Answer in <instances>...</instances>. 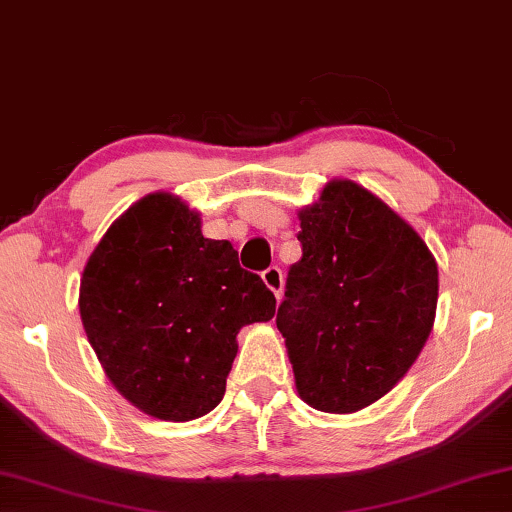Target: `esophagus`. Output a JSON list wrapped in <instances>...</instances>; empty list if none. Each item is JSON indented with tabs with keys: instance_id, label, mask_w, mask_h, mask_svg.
I'll return each instance as SVG.
<instances>
[{
	"instance_id": "esophagus-1",
	"label": "esophagus",
	"mask_w": 512,
	"mask_h": 512,
	"mask_svg": "<svg viewBox=\"0 0 512 512\" xmlns=\"http://www.w3.org/2000/svg\"><path fill=\"white\" fill-rule=\"evenodd\" d=\"M262 280L264 285L273 291L275 298L280 300L282 291H285V275H282V269H278V266H269V269L262 273Z\"/></svg>"
}]
</instances>
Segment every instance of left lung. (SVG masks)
I'll return each mask as SVG.
<instances>
[{
	"instance_id": "8db88e82",
	"label": "left lung",
	"mask_w": 512,
	"mask_h": 512,
	"mask_svg": "<svg viewBox=\"0 0 512 512\" xmlns=\"http://www.w3.org/2000/svg\"><path fill=\"white\" fill-rule=\"evenodd\" d=\"M298 221L303 257L275 323L300 399L351 415L419 358L435 321L437 262L415 227L353 180H330Z\"/></svg>"
}]
</instances>
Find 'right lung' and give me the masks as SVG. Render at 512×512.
Here are the masks:
<instances>
[{"label":"right lung","instance_id":"1","mask_svg":"<svg viewBox=\"0 0 512 512\" xmlns=\"http://www.w3.org/2000/svg\"><path fill=\"white\" fill-rule=\"evenodd\" d=\"M79 314L134 408L191 421L221 403L239 330L271 321L275 296L241 269L230 241L202 237L196 209L157 191L118 216L88 257Z\"/></svg>","mask_w":512,"mask_h":512}]
</instances>
